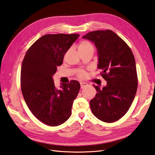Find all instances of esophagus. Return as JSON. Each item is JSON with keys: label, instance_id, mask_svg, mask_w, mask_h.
Listing matches in <instances>:
<instances>
[{"label": "esophagus", "instance_id": "esophagus-1", "mask_svg": "<svg viewBox=\"0 0 155 155\" xmlns=\"http://www.w3.org/2000/svg\"><path fill=\"white\" fill-rule=\"evenodd\" d=\"M81 84V88H83L84 87H86L87 86H88V84L87 83H83V82H81L80 83Z\"/></svg>", "mask_w": 155, "mask_h": 155}]
</instances>
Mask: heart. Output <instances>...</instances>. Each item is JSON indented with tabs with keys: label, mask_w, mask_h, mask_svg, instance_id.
<instances>
[{
	"label": "heart",
	"mask_w": 155,
	"mask_h": 155,
	"mask_svg": "<svg viewBox=\"0 0 155 155\" xmlns=\"http://www.w3.org/2000/svg\"><path fill=\"white\" fill-rule=\"evenodd\" d=\"M91 48H93V45H91V42L87 41H83L81 42L79 46H78V51L87 50V49H89ZM78 76H79L81 78H84L86 77V72L83 71H78Z\"/></svg>",
	"instance_id": "obj_1"
}]
</instances>
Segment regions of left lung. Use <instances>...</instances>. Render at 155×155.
Wrapping results in <instances>:
<instances>
[{
	"label": "left lung",
	"mask_w": 155,
	"mask_h": 155,
	"mask_svg": "<svg viewBox=\"0 0 155 155\" xmlns=\"http://www.w3.org/2000/svg\"><path fill=\"white\" fill-rule=\"evenodd\" d=\"M83 38L93 42L97 50L98 69L107 81L103 87L96 86L97 93L90 101L93 114L105 123L120 119L129 109L137 90L136 63L129 47L110 30L95 31Z\"/></svg>",
	"instance_id": "left-lung-1"
}]
</instances>
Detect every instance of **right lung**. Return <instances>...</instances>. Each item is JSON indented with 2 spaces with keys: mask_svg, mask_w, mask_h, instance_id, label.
Returning a JSON list of instances; mask_svg holds the SVG:
<instances>
[{
  "mask_svg": "<svg viewBox=\"0 0 155 155\" xmlns=\"http://www.w3.org/2000/svg\"><path fill=\"white\" fill-rule=\"evenodd\" d=\"M78 34L46 35L28 48L23 59L21 84L24 99L32 113L49 126H58L71 115L74 100L80 90V83L72 81L57 88L52 77L57 66Z\"/></svg>",
  "mask_w": 155,
  "mask_h": 155,
  "instance_id": "obj_1",
  "label": "right lung"
}]
</instances>
